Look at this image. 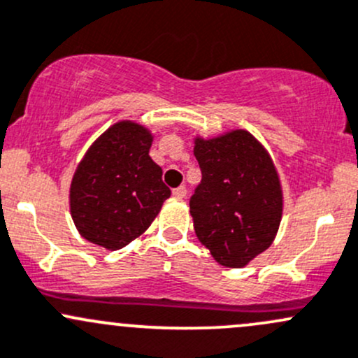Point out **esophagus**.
I'll return each instance as SVG.
<instances>
[{
    "label": "esophagus",
    "instance_id": "1",
    "mask_svg": "<svg viewBox=\"0 0 358 358\" xmlns=\"http://www.w3.org/2000/svg\"><path fill=\"white\" fill-rule=\"evenodd\" d=\"M173 195H175L176 199H185V195H187V189L185 187H178V189H175L173 190Z\"/></svg>",
    "mask_w": 358,
    "mask_h": 358
}]
</instances>
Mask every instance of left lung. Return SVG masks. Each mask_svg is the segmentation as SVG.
<instances>
[{"label":"left lung","instance_id":"obj_1","mask_svg":"<svg viewBox=\"0 0 358 358\" xmlns=\"http://www.w3.org/2000/svg\"><path fill=\"white\" fill-rule=\"evenodd\" d=\"M202 182L190 199L199 242L224 268L240 269L273 245L283 187L269 150L243 129L194 137Z\"/></svg>","mask_w":358,"mask_h":358}]
</instances>
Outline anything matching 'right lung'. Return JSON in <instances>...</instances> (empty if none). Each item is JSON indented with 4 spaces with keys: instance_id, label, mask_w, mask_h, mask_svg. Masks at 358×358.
I'll use <instances>...</instances> for the list:
<instances>
[{
    "instance_id": "add662e5",
    "label": "right lung",
    "mask_w": 358,
    "mask_h": 358,
    "mask_svg": "<svg viewBox=\"0 0 358 358\" xmlns=\"http://www.w3.org/2000/svg\"><path fill=\"white\" fill-rule=\"evenodd\" d=\"M154 135L134 120H120L85 150L70 183V214L85 240L120 250L144 235L171 190L149 156Z\"/></svg>"
}]
</instances>
